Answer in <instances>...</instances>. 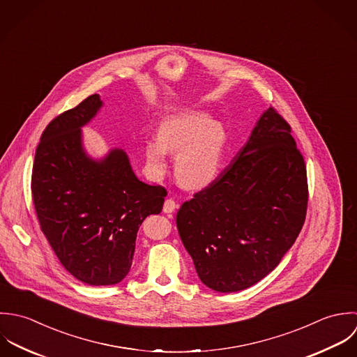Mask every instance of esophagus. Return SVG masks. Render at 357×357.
I'll use <instances>...</instances> for the list:
<instances>
[{
	"label": "esophagus",
	"instance_id": "esophagus-1",
	"mask_svg": "<svg viewBox=\"0 0 357 357\" xmlns=\"http://www.w3.org/2000/svg\"><path fill=\"white\" fill-rule=\"evenodd\" d=\"M176 207H178V204L172 199H167L165 203H164V208L162 210H164L165 214H172L176 210Z\"/></svg>",
	"mask_w": 357,
	"mask_h": 357
}]
</instances>
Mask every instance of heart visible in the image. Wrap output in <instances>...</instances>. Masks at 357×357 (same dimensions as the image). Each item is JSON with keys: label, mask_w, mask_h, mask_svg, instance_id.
I'll return each instance as SVG.
<instances>
[{"label": "heart", "mask_w": 357, "mask_h": 357, "mask_svg": "<svg viewBox=\"0 0 357 357\" xmlns=\"http://www.w3.org/2000/svg\"><path fill=\"white\" fill-rule=\"evenodd\" d=\"M225 127L206 112H185L164 120L158 127V138L144 146L150 171L162 175L167 168V150L178 153L176 178L185 188L202 189L219 176L226 150Z\"/></svg>", "instance_id": "b5f03b06"}]
</instances>
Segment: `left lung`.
I'll return each instance as SVG.
<instances>
[{
  "instance_id": "obj_1",
  "label": "left lung",
  "mask_w": 357,
  "mask_h": 357,
  "mask_svg": "<svg viewBox=\"0 0 357 357\" xmlns=\"http://www.w3.org/2000/svg\"><path fill=\"white\" fill-rule=\"evenodd\" d=\"M306 167L291 127L269 107L214 182L185 202L176 226L203 284L236 292L268 276L306 216Z\"/></svg>"
}]
</instances>
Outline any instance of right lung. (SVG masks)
I'll return each instance as SVG.
<instances>
[{
    "label": "right lung",
    "instance_id": "right-lung-1",
    "mask_svg": "<svg viewBox=\"0 0 357 357\" xmlns=\"http://www.w3.org/2000/svg\"><path fill=\"white\" fill-rule=\"evenodd\" d=\"M98 93L54 119L37 146L31 193L43 233L63 268L89 285L120 283L130 272L139 226L160 214L167 190L137 178L123 149L95 160L81 128L100 110Z\"/></svg>",
    "mask_w": 357,
    "mask_h": 357
}]
</instances>
